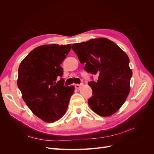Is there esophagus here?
Returning <instances> with one entry per match:
<instances>
[{
  "label": "esophagus",
  "mask_w": 154,
  "mask_h": 154,
  "mask_svg": "<svg viewBox=\"0 0 154 154\" xmlns=\"http://www.w3.org/2000/svg\"><path fill=\"white\" fill-rule=\"evenodd\" d=\"M82 85H80V84H76L75 85V87L77 88V89H80V88L82 87Z\"/></svg>",
  "instance_id": "obj_1"
}]
</instances>
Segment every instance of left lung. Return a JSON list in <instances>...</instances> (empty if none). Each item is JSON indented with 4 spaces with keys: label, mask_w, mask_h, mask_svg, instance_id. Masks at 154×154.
Instances as JSON below:
<instances>
[{
    "label": "left lung",
    "mask_w": 154,
    "mask_h": 154,
    "mask_svg": "<svg viewBox=\"0 0 154 154\" xmlns=\"http://www.w3.org/2000/svg\"><path fill=\"white\" fill-rule=\"evenodd\" d=\"M72 49L80 63H85V71L98 76L97 82L88 83L92 90L88 105L103 117L113 115L124 104L130 91L132 71L127 54L106 38L74 44Z\"/></svg>",
    "instance_id": "obj_1"
}]
</instances>
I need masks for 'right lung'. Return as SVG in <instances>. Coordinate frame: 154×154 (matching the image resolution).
<instances>
[{"label": "right lung", "mask_w": 154, "mask_h": 154, "mask_svg": "<svg viewBox=\"0 0 154 154\" xmlns=\"http://www.w3.org/2000/svg\"><path fill=\"white\" fill-rule=\"evenodd\" d=\"M71 44L38 46L27 54L18 67L17 85L22 99L37 117L47 123L61 118L68 108L74 87L63 86L60 64Z\"/></svg>", "instance_id": "1"}]
</instances>
